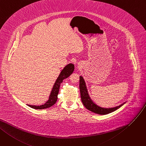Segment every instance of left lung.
<instances>
[{
	"label": "left lung",
	"instance_id": "obj_1",
	"mask_svg": "<svg viewBox=\"0 0 146 146\" xmlns=\"http://www.w3.org/2000/svg\"><path fill=\"white\" fill-rule=\"evenodd\" d=\"M79 87L80 91V96L82 102L85 108L89 110L99 114H107L110 113L122 106L125 103L120 104L119 106H116L113 108H103L99 106L96 105L90 99V96L88 94V92L87 90V87L86 86L85 82L82 76H80V83Z\"/></svg>",
	"mask_w": 146,
	"mask_h": 146
}]
</instances>
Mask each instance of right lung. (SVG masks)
Segmentation results:
<instances>
[{"mask_svg":"<svg viewBox=\"0 0 146 146\" xmlns=\"http://www.w3.org/2000/svg\"><path fill=\"white\" fill-rule=\"evenodd\" d=\"M74 66L72 63L69 64L66 67H64V68L61 72L60 74H59V77H58V78L57 79L53 86L50 95L49 96V99H48V101L46 103H45L44 104H43L41 106H33V105H27V106L32 109L40 110V109H44L50 108L51 106L54 105L57 100V96H58V94H59L60 84L63 82V80L64 79L67 78L68 77L70 76L72 74V73L74 71Z\"/></svg>","mask_w":146,"mask_h":146,"instance_id":"1","label":"right lung"}]
</instances>
